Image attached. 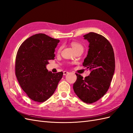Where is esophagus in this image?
Listing matches in <instances>:
<instances>
[{
	"instance_id": "esophagus-1",
	"label": "esophagus",
	"mask_w": 133,
	"mask_h": 133,
	"mask_svg": "<svg viewBox=\"0 0 133 133\" xmlns=\"http://www.w3.org/2000/svg\"><path fill=\"white\" fill-rule=\"evenodd\" d=\"M68 73H69L68 71H63V75H67Z\"/></svg>"
}]
</instances>
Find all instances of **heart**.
Listing matches in <instances>:
<instances>
[{
    "mask_svg": "<svg viewBox=\"0 0 133 133\" xmlns=\"http://www.w3.org/2000/svg\"><path fill=\"white\" fill-rule=\"evenodd\" d=\"M71 45H72V46L73 47L74 49L75 50V52H77V51L80 50H83V49H84L83 46L79 43L73 42L71 43Z\"/></svg>",
    "mask_w": 133,
    "mask_h": 133,
    "instance_id": "1",
    "label": "heart"
}]
</instances>
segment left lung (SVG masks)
Listing matches in <instances>:
<instances>
[{
  "instance_id": "left-lung-1",
  "label": "left lung",
  "mask_w": 133,
  "mask_h": 133,
  "mask_svg": "<svg viewBox=\"0 0 133 133\" xmlns=\"http://www.w3.org/2000/svg\"><path fill=\"white\" fill-rule=\"evenodd\" d=\"M84 37L89 45L83 65L91 72L85 78L76 74L73 89L81 101L92 103L103 97L110 86L115 69V55L111 44L103 36L89 32Z\"/></svg>"
}]
</instances>
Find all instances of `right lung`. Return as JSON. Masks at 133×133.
<instances>
[{"label":"right lung","instance_id":"obj_1","mask_svg":"<svg viewBox=\"0 0 133 133\" xmlns=\"http://www.w3.org/2000/svg\"><path fill=\"white\" fill-rule=\"evenodd\" d=\"M59 40L44 34L27 39L19 46L16 58L15 73L23 90L32 100L44 102L52 96L62 72L54 74L46 69L48 60L53 59Z\"/></svg>","mask_w":133,"mask_h":133}]
</instances>
